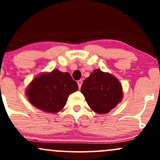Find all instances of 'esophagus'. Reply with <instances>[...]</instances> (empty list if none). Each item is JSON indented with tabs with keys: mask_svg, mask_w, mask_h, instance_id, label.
Wrapping results in <instances>:
<instances>
[{
	"mask_svg": "<svg viewBox=\"0 0 160 160\" xmlns=\"http://www.w3.org/2000/svg\"><path fill=\"white\" fill-rule=\"evenodd\" d=\"M82 83H83V81H82L81 80H77V84H78V87H79V88H80H80H81Z\"/></svg>",
	"mask_w": 160,
	"mask_h": 160,
	"instance_id": "obj_1",
	"label": "esophagus"
}]
</instances>
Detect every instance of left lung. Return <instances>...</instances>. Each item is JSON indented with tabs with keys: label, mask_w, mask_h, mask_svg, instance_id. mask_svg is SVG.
Here are the masks:
<instances>
[{
	"label": "left lung",
	"mask_w": 160,
	"mask_h": 160,
	"mask_svg": "<svg viewBox=\"0 0 160 160\" xmlns=\"http://www.w3.org/2000/svg\"><path fill=\"white\" fill-rule=\"evenodd\" d=\"M80 91L90 108L98 114H107L123 98L122 87L116 77L101 70H95L85 79Z\"/></svg>",
	"instance_id": "obj_1"
}]
</instances>
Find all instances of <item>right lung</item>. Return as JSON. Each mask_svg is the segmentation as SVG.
<instances>
[{"instance_id":"add662e5","label":"right lung","mask_w":160,"mask_h":160,"mask_svg":"<svg viewBox=\"0 0 160 160\" xmlns=\"http://www.w3.org/2000/svg\"><path fill=\"white\" fill-rule=\"evenodd\" d=\"M78 90L69 72L53 70L39 74L28 85L26 95L31 104L45 112H58L67 104L68 96Z\"/></svg>"}]
</instances>
